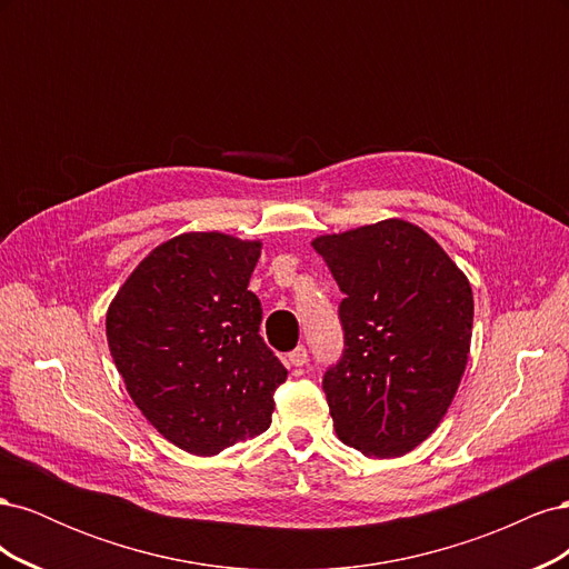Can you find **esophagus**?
<instances>
[{
  "mask_svg": "<svg viewBox=\"0 0 569 569\" xmlns=\"http://www.w3.org/2000/svg\"><path fill=\"white\" fill-rule=\"evenodd\" d=\"M287 363L295 366V368H303L308 363V351L306 347H297L295 351L287 353Z\"/></svg>",
  "mask_w": 569,
  "mask_h": 569,
  "instance_id": "1",
  "label": "esophagus"
}]
</instances>
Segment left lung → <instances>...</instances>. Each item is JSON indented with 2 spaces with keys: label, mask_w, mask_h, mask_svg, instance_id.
<instances>
[{
  "label": "left lung",
  "mask_w": 569,
  "mask_h": 569,
  "mask_svg": "<svg viewBox=\"0 0 569 569\" xmlns=\"http://www.w3.org/2000/svg\"><path fill=\"white\" fill-rule=\"evenodd\" d=\"M313 249L341 289L343 349L322 375L337 437L368 458L420 446L458 391L472 337V289L418 226L382 220Z\"/></svg>",
  "instance_id": "obj_1"
}]
</instances>
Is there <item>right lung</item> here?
I'll return each instance as SVG.
<instances>
[{
    "label": "right lung",
    "mask_w": 569,
    "mask_h": 569,
    "mask_svg": "<svg viewBox=\"0 0 569 569\" xmlns=\"http://www.w3.org/2000/svg\"><path fill=\"white\" fill-rule=\"evenodd\" d=\"M261 244L187 232L153 249L107 316L113 363L134 406L194 456H216L270 427L287 370L258 335L249 278Z\"/></svg>",
    "instance_id": "1"
}]
</instances>
